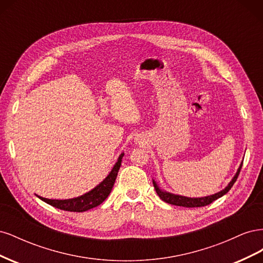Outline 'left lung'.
<instances>
[{"mask_svg": "<svg viewBox=\"0 0 263 263\" xmlns=\"http://www.w3.org/2000/svg\"><path fill=\"white\" fill-rule=\"evenodd\" d=\"M241 166H242V161L239 165V168H238L236 174L234 176V178L232 179V181L228 183L225 189H222L221 191H219V192H217V193L212 194V195H208V196L187 197V196H183V195H179V194H174V193L168 192V191L161 189L160 186H159L157 181L154 180V179H153V183H154V186H155L157 194L159 195V197H160L163 202L168 203V204H172V205H177V206H183V208H201V206L209 205L212 202H214L215 200H217V198L221 197L222 195H225L228 192V191L232 189V186L234 185V183L236 182L238 176H239Z\"/></svg>", "mask_w": 263, "mask_h": 263, "instance_id": "8db88e82", "label": "left lung"}]
</instances>
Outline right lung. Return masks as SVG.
<instances>
[{
  "mask_svg": "<svg viewBox=\"0 0 263 263\" xmlns=\"http://www.w3.org/2000/svg\"><path fill=\"white\" fill-rule=\"evenodd\" d=\"M123 157H124V153L119 155L116 163L114 164L110 172L107 174V177L101 183H99L97 186L93 187L91 191H89V192H86L81 196L68 198V200H51V198H46L39 195L37 196L45 203L53 206V208L60 209L63 211H68V212L80 213V212L89 211L93 208H97V206H99L106 200V197L109 195L110 191H112L118 170L121 168Z\"/></svg>",
  "mask_w": 263,
  "mask_h": 263,
  "instance_id": "right-lung-1",
  "label": "right lung"
}]
</instances>
